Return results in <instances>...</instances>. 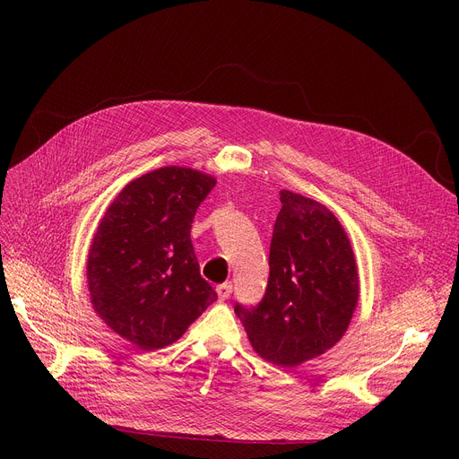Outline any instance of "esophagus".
Instances as JSON below:
<instances>
[{"label":"esophagus","instance_id":"34e87169","mask_svg":"<svg viewBox=\"0 0 459 459\" xmlns=\"http://www.w3.org/2000/svg\"><path fill=\"white\" fill-rule=\"evenodd\" d=\"M215 292L220 296V299H229L232 294V282H223L215 286Z\"/></svg>","mask_w":459,"mask_h":459}]
</instances>
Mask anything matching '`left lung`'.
<instances>
[{
    "label": "left lung",
    "mask_w": 459,
    "mask_h": 459,
    "mask_svg": "<svg viewBox=\"0 0 459 459\" xmlns=\"http://www.w3.org/2000/svg\"><path fill=\"white\" fill-rule=\"evenodd\" d=\"M270 244V277L255 307L236 303L255 351L298 367L342 339L359 299L350 239L318 201L282 189Z\"/></svg>",
    "instance_id": "8db88e82"
}]
</instances>
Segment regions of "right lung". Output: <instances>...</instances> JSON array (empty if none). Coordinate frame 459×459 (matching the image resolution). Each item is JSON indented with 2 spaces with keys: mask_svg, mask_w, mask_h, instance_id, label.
<instances>
[{
  "mask_svg": "<svg viewBox=\"0 0 459 459\" xmlns=\"http://www.w3.org/2000/svg\"><path fill=\"white\" fill-rule=\"evenodd\" d=\"M213 186L193 169H156L118 193L92 238V307L141 350L173 344L217 299L191 244L193 217Z\"/></svg>",
  "mask_w": 459,
  "mask_h": 459,
  "instance_id": "1",
  "label": "right lung"
}]
</instances>
